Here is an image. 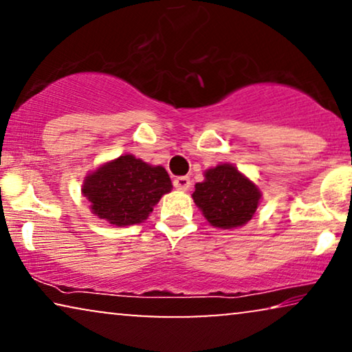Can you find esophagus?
Masks as SVG:
<instances>
[{
  "instance_id": "34e87169",
  "label": "esophagus",
  "mask_w": 352,
  "mask_h": 352,
  "mask_svg": "<svg viewBox=\"0 0 352 352\" xmlns=\"http://www.w3.org/2000/svg\"><path fill=\"white\" fill-rule=\"evenodd\" d=\"M173 186H175L177 190H189V187H190V179H189V177H187V176L176 177V179L173 181Z\"/></svg>"
}]
</instances>
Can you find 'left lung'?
I'll return each mask as SVG.
<instances>
[{
  "mask_svg": "<svg viewBox=\"0 0 352 352\" xmlns=\"http://www.w3.org/2000/svg\"><path fill=\"white\" fill-rule=\"evenodd\" d=\"M206 221L214 228L234 229L247 224L259 205L261 192L230 163L210 168L192 194Z\"/></svg>",
  "mask_w": 352,
  "mask_h": 352,
  "instance_id": "1",
  "label": "left lung"
}]
</instances>
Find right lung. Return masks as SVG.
<instances>
[{
	"mask_svg": "<svg viewBox=\"0 0 352 352\" xmlns=\"http://www.w3.org/2000/svg\"><path fill=\"white\" fill-rule=\"evenodd\" d=\"M171 187L165 168L124 153L86 176L81 192L96 216L124 228L147 219Z\"/></svg>",
	"mask_w": 352,
	"mask_h": 352,
	"instance_id": "right-lung-1",
	"label": "right lung"
}]
</instances>
